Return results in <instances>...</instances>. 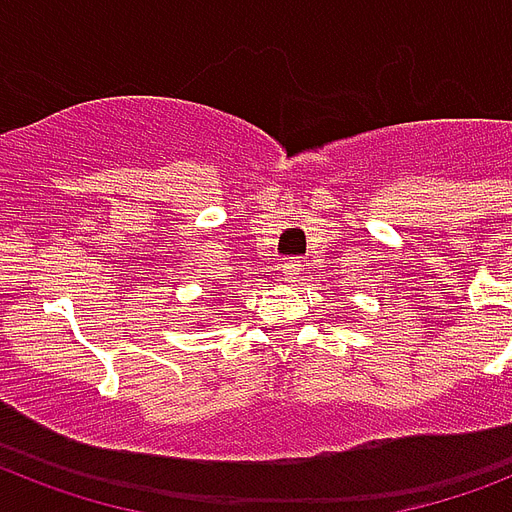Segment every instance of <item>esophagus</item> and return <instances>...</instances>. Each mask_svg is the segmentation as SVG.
I'll use <instances>...</instances> for the list:
<instances>
[{
    "label": "esophagus",
    "instance_id": "obj_1",
    "mask_svg": "<svg viewBox=\"0 0 512 512\" xmlns=\"http://www.w3.org/2000/svg\"><path fill=\"white\" fill-rule=\"evenodd\" d=\"M300 271H303V268H300V260H284V263H281V276H284V281H295Z\"/></svg>",
    "mask_w": 512,
    "mask_h": 512
}]
</instances>
